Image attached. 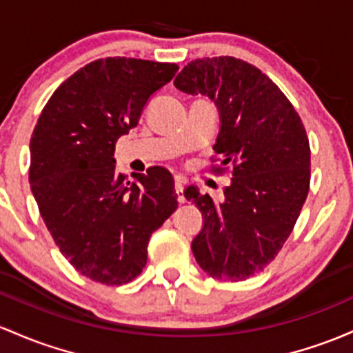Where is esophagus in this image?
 <instances>
[{
	"label": "esophagus",
	"instance_id": "1",
	"mask_svg": "<svg viewBox=\"0 0 353 353\" xmlns=\"http://www.w3.org/2000/svg\"><path fill=\"white\" fill-rule=\"evenodd\" d=\"M174 189H176L177 201H179L181 204L185 203V197H184V192H183V183H181V181H176V185H174Z\"/></svg>",
	"mask_w": 353,
	"mask_h": 353
}]
</instances>
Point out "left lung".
<instances>
[{"mask_svg": "<svg viewBox=\"0 0 353 353\" xmlns=\"http://www.w3.org/2000/svg\"><path fill=\"white\" fill-rule=\"evenodd\" d=\"M174 87L214 102L219 132L212 149L221 165H233L223 203L201 196L196 185L185 188V199L203 214L191 250L209 276L246 280L276 256L307 199V132L283 92L239 58H197Z\"/></svg>", "mask_w": 353, "mask_h": 353, "instance_id": "1", "label": "left lung"}]
</instances>
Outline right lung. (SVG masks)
Returning <instances> with one entry per match:
<instances>
[{
  "instance_id": "1",
  "label": "right lung",
  "mask_w": 353,
  "mask_h": 353,
  "mask_svg": "<svg viewBox=\"0 0 353 353\" xmlns=\"http://www.w3.org/2000/svg\"><path fill=\"white\" fill-rule=\"evenodd\" d=\"M174 63L114 57L80 68L53 92L30 141V185L50 234L70 265L103 285L132 281L147 245L177 208L168 169H115V142L139 123Z\"/></svg>"
}]
</instances>
